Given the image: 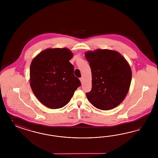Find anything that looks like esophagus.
<instances>
[{"instance_id":"1","label":"esophagus","mask_w":158,"mask_h":158,"mask_svg":"<svg viewBox=\"0 0 158 158\" xmlns=\"http://www.w3.org/2000/svg\"><path fill=\"white\" fill-rule=\"evenodd\" d=\"M79 79H80V81H81V83H82V81H83V78H82V77H81Z\"/></svg>"}]
</instances>
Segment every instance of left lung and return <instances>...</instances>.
Wrapping results in <instances>:
<instances>
[{"mask_svg": "<svg viewBox=\"0 0 158 158\" xmlns=\"http://www.w3.org/2000/svg\"><path fill=\"white\" fill-rule=\"evenodd\" d=\"M92 75L91 90L86 93L92 105L101 110L113 109L124 100L131 81V69L119 52L97 49L85 53Z\"/></svg>", "mask_w": 158, "mask_h": 158, "instance_id": "8db88e82", "label": "left lung"}]
</instances>
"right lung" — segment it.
Returning <instances> with one entry per match:
<instances>
[{
    "label": "right lung",
    "instance_id": "1",
    "mask_svg": "<svg viewBox=\"0 0 158 158\" xmlns=\"http://www.w3.org/2000/svg\"><path fill=\"white\" fill-rule=\"evenodd\" d=\"M72 57L67 48H47L31 64V87L39 101L49 108L58 109L67 105L81 86L69 62Z\"/></svg>",
    "mask_w": 158,
    "mask_h": 158
}]
</instances>
